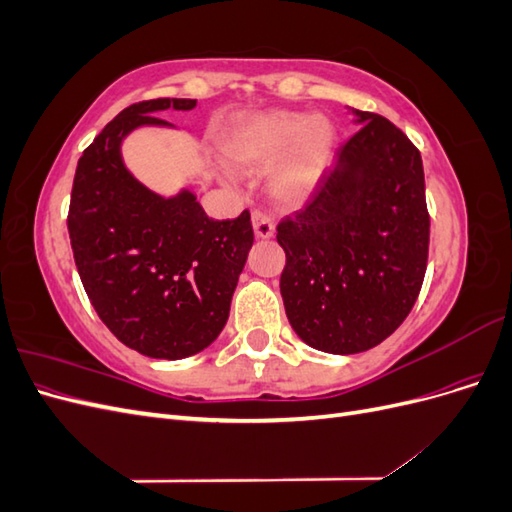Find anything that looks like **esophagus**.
<instances>
[{
    "mask_svg": "<svg viewBox=\"0 0 512 512\" xmlns=\"http://www.w3.org/2000/svg\"><path fill=\"white\" fill-rule=\"evenodd\" d=\"M252 226H254V235L258 239H269V237H273V232H275V224L269 218V213L260 211V209L252 211Z\"/></svg>",
    "mask_w": 512,
    "mask_h": 512,
    "instance_id": "esophagus-1",
    "label": "esophagus"
}]
</instances>
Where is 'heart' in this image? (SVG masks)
Returning <instances> with one entry per match:
<instances>
[{
  "label": "heart",
  "instance_id": "b5f03b06",
  "mask_svg": "<svg viewBox=\"0 0 512 512\" xmlns=\"http://www.w3.org/2000/svg\"><path fill=\"white\" fill-rule=\"evenodd\" d=\"M335 147V132L324 117L303 113H260L232 130L224 151L228 160L245 170L271 166L269 190L280 205L297 207L312 196L327 170Z\"/></svg>",
  "mask_w": 512,
  "mask_h": 512
}]
</instances>
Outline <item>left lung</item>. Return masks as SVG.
Returning a JSON list of instances; mask_svg holds the SVG:
<instances>
[{
  "mask_svg": "<svg viewBox=\"0 0 512 512\" xmlns=\"http://www.w3.org/2000/svg\"><path fill=\"white\" fill-rule=\"evenodd\" d=\"M354 115L363 126L335 168L277 224L286 316L305 344L331 354L374 348L406 320L429 254L421 151L382 115Z\"/></svg>",
  "mask_w": 512,
  "mask_h": 512,
  "instance_id": "obj_1",
  "label": "left lung"
}]
</instances>
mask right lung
I'll list each match as a JSON object with an SVG mask.
<instances>
[{
  "mask_svg": "<svg viewBox=\"0 0 512 512\" xmlns=\"http://www.w3.org/2000/svg\"><path fill=\"white\" fill-rule=\"evenodd\" d=\"M196 100L136 102L94 138L76 166L68 232L83 288L121 344L151 359H185L220 335L254 243L250 211L211 220L192 192L162 198L121 160L123 136Z\"/></svg>",
  "mask_w": 512,
  "mask_h": 512,
  "instance_id": "add662e5",
  "label": "right lung"
}]
</instances>
